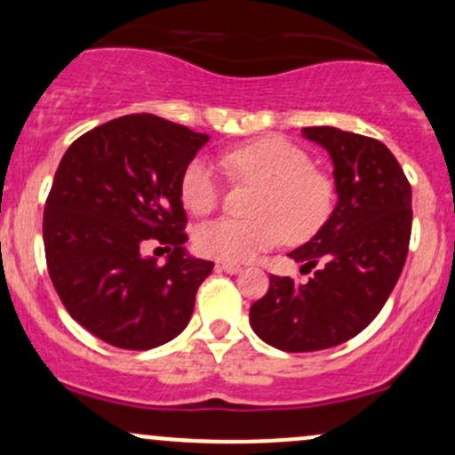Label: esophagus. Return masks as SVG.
<instances>
[{"instance_id": "obj_1", "label": "esophagus", "mask_w": 455, "mask_h": 455, "mask_svg": "<svg viewBox=\"0 0 455 455\" xmlns=\"http://www.w3.org/2000/svg\"><path fill=\"white\" fill-rule=\"evenodd\" d=\"M217 268H221V271H226V273H238L241 271V265H236V262H221V265H217Z\"/></svg>"}]
</instances>
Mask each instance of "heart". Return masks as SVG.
<instances>
[{
  "mask_svg": "<svg viewBox=\"0 0 455 455\" xmlns=\"http://www.w3.org/2000/svg\"><path fill=\"white\" fill-rule=\"evenodd\" d=\"M226 167L238 180L262 187L253 204L256 219H219L195 234L199 253L228 262H245L284 241L306 243L331 217L336 187L299 145L262 139L229 151ZM180 197L195 217H208L221 206L223 188L217 169L206 160H190L180 180Z\"/></svg>",
  "mask_w": 455,
  "mask_h": 455,
  "instance_id": "b5f03b06",
  "label": "heart"
}]
</instances>
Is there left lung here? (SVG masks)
Instances as JSON below:
<instances>
[{"instance_id": "8db88e82", "label": "left lung", "mask_w": 455, "mask_h": 455, "mask_svg": "<svg viewBox=\"0 0 455 455\" xmlns=\"http://www.w3.org/2000/svg\"><path fill=\"white\" fill-rule=\"evenodd\" d=\"M330 151L339 204L321 232L288 256L312 271L306 284L268 277L249 307L265 343L292 354L354 339L379 315L405 265L412 232V188L397 158L379 140L336 128H304Z\"/></svg>"}]
</instances>
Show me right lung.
Returning <instances> with one entry per match:
<instances>
[{
    "mask_svg": "<svg viewBox=\"0 0 455 455\" xmlns=\"http://www.w3.org/2000/svg\"><path fill=\"white\" fill-rule=\"evenodd\" d=\"M206 134L154 115L97 125L58 164L43 212L52 284L82 327L119 349L169 343L188 323L214 262L184 253L180 180ZM148 240L172 251L158 266Z\"/></svg>",
    "mask_w": 455,
    "mask_h": 455,
    "instance_id": "right-lung-1",
    "label": "right lung"
}]
</instances>
